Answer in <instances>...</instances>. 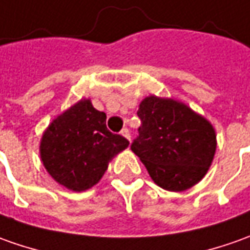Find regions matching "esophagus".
Wrapping results in <instances>:
<instances>
[{
	"mask_svg": "<svg viewBox=\"0 0 250 250\" xmlns=\"http://www.w3.org/2000/svg\"><path fill=\"white\" fill-rule=\"evenodd\" d=\"M120 134H122V135H123L125 138L128 139V141H130V138H131V137H130V130H128L127 127H125V128H123V130L120 131Z\"/></svg>",
	"mask_w": 250,
	"mask_h": 250,
	"instance_id": "esophagus-1",
	"label": "esophagus"
}]
</instances>
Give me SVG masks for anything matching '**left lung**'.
Wrapping results in <instances>:
<instances>
[{
  "mask_svg": "<svg viewBox=\"0 0 250 250\" xmlns=\"http://www.w3.org/2000/svg\"><path fill=\"white\" fill-rule=\"evenodd\" d=\"M137 115L142 125L131 150L154 183L169 191H182L200 182L216 150L209 122L185 104L156 96L139 104Z\"/></svg>",
  "mask_w": 250,
  "mask_h": 250,
  "instance_id": "8db88e82",
  "label": "left lung"
}]
</instances>
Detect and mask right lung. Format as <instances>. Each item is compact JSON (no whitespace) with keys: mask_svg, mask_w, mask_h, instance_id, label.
<instances>
[{"mask_svg":"<svg viewBox=\"0 0 250 250\" xmlns=\"http://www.w3.org/2000/svg\"><path fill=\"white\" fill-rule=\"evenodd\" d=\"M120 134L106 128V115L90 100H81L53 120L41 141V159L56 182L74 191L94 186L108 163L128 146Z\"/></svg>","mask_w":250,"mask_h":250,"instance_id":"obj_1","label":"right lung"}]
</instances>
